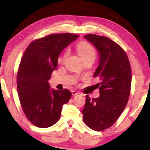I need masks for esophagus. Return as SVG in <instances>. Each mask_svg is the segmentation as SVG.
Segmentation results:
<instances>
[{
  "label": "esophagus",
  "mask_w": 150,
  "mask_h": 150,
  "mask_svg": "<svg viewBox=\"0 0 150 150\" xmlns=\"http://www.w3.org/2000/svg\"><path fill=\"white\" fill-rule=\"evenodd\" d=\"M71 93H72V95L75 96V95H77V94H79V92H78L77 91H76V90H73V91L71 92Z\"/></svg>",
  "instance_id": "esophagus-1"
}]
</instances>
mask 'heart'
Here are the masks:
<instances>
[{"label":"heart","instance_id":"heart-1","mask_svg":"<svg viewBox=\"0 0 150 150\" xmlns=\"http://www.w3.org/2000/svg\"><path fill=\"white\" fill-rule=\"evenodd\" d=\"M77 51L79 56L83 60L88 58H94L96 57L95 49L92 47V45L87 42H81L77 45ZM67 56V53H65L62 59H64Z\"/></svg>","mask_w":150,"mask_h":150}]
</instances>
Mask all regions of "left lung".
<instances>
[{
	"instance_id": "1",
	"label": "left lung",
	"mask_w": 150,
	"mask_h": 150,
	"mask_svg": "<svg viewBox=\"0 0 150 150\" xmlns=\"http://www.w3.org/2000/svg\"><path fill=\"white\" fill-rule=\"evenodd\" d=\"M83 37L98 52L99 63L94 77L100 81L96 84L98 98L90 99L86 96L83 120L90 128L101 131L111 127L126 106L131 86V67L126 52L108 37L92 34Z\"/></svg>"
}]
</instances>
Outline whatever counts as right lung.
Segmentation results:
<instances>
[{"label": "right lung", "mask_w": 150, "mask_h": 150, "mask_svg": "<svg viewBox=\"0 0 150 150\" xmlns=\"http://www.w3.org/2000/svg\"><path fill=\"white\" fill-rule=\"evenodd\" d=\"M79 37L71 33L52 34L33 41L23 54L17 75L18 96L25 115L37 127L56 124L63 105L70 100L69 90H52L48 80L57 68L59 55Z\"/></svg>", "instance_id": "obj_1"}]
</instances>
